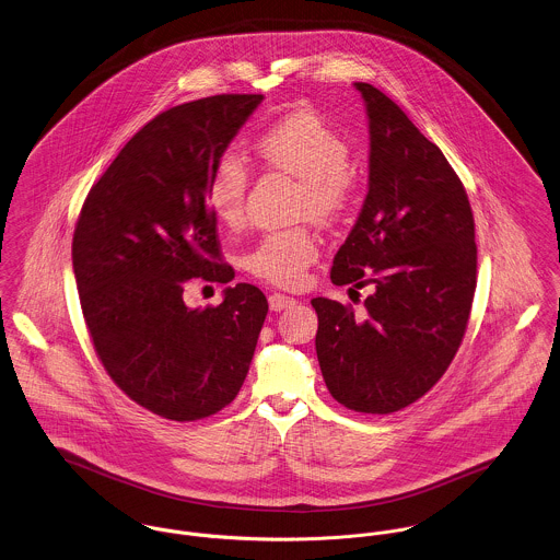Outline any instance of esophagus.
Instances as JSON below:
<instances>
[{"label":"esophagus","instance_id":"obj_1","mask_svg":"<svg viewBox=\"0 0 560 560\" xmlns=\"http://www.w3.org/2000/svg\"><path fill=\"white\" fill-rule=\"evenodd\" d=\"M295 304V300L291 298V295H284V293H271L269 295V308L273 311V313H280V311H284V308H291Z\"/></svg>","mask_w":560,"mask_h":560}]
</instances>
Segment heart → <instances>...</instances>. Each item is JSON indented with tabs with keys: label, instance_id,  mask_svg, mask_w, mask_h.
I'll use <instances>...</instances> for the list:
<instances>
[{
	"label": "heart",
	"instance_id": "1",
	"mask_svg": "<svg viewBox=\"0 0 560 560\" xmlns=\"http://www.w3.org/2000/svg\"><path fill=\"white\" fill-rule=\"evenodd\" d=\"M256 153L267 165L302 180V215L331 224L355 200L358 174L349 165L342 136L315 112H293L269 125L256 138ZM249 172L237 153H222L209 170L205 205L213 220L235 231L245 218ZM319 258V240L308 229L273 231L245 254L243 269L278 287H298Z\"/></svg>",
	"mask_w": 560,
	"mask_h": 560
}]
</instances>
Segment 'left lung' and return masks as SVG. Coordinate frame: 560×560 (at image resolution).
<instances>
[{
    "label": "left lung",
    "mask_w": 560,
    "mask_h": 560,
    "mask_svg": "<svg viewBox=\"0 0 560 560\" xmlns=\"http://www.w3.org/2000/svg\"><path fill=\"white\" fill-rule=\"evenodd\" d=\"M355 90L369 116V194L329 278L373 293L362 315L315 298V345L334 399L393 413L429 393L462 345L477 289L475 218L451 163L399 105L371 83Z\"/></svg>",
    "instance_id": "1"
}]
</instances>
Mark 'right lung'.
Wrapping results in <instances>:
<instances>
[{
  "label": "right lung",
  "mask_w": 560,
  "mask_h": 560,
  "mask_svg": "<svg viewBox=\"0 0 560 560\" xmlns=\"http://www.w3.org/2000/svg\"><path fill=\"white\" fill-rule=\"evenodd\" d=\"M262 94H215L144 125L92 185L73 235V271L94 351L114 384L167 420L218 413L237 397L267 317L254 284L187 308V280L231 282L205 205L211 165Z\"/></svg>",
  "instance_id": "right-lung-1"
}]
</instances>
